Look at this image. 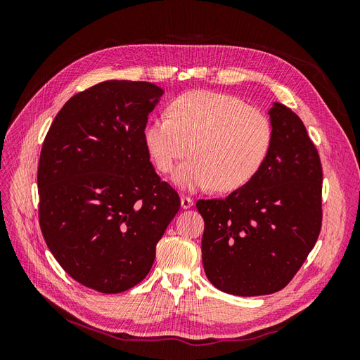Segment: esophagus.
<instances>
[{
	"label": "esophagus",
	"mask_w": 360,
	"mask_h": 360,
	"mask_svg": "<svg viewBox=\"0 0 360 360\" xmlns=\"http://www.w3.org/2000/svg\"><path fill=\"white\" fill-rule=\"evenodd\" d=\"M180 202H181V209H189V207L193 205V200L191 197H186V195H181Z\"/></svg>",
	"instance_id": "34e87169"
}]
</instances>
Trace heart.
Returning a JSON list of instances; mask_svg holds the SVG:
<instances>
[{
	"instance_id": "obj_1",
	"label": "heart",
	"mask_w": 360,
	"mask_h": 360,
	"mask_svg": "<svg viewBox=\"0 0 360 360\" xmlns=\"http://www.w3.org/2000/svg\"><path fill=\"white\" fill-rule=\"evenodd\" d=\"M169 115L151 117L144 144L158 171L174 172L179 188L197 191L214 186L230 192L245 186L263 167L274 139L269 117L240 97L209 90L179 96Z\"/></svg>"
}]
</instances>
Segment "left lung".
I'll use <instances>...</instances> for the list:
<instances>
[{"label":"left lung","instance_id":"left-lung-1","mask_svg":"<svg viewBox=\"0 0 360 360\" xmlns=\"http://www.w3.org/2000/svg\"><path fill=\"white\" fill-rule=\"evenodd\" d=\"M274 139L263 167L225 200H200L202 266L212 284L234 296L284 288L307 259L321 228L323 171L296 112L274 102Z\"/></svg>","mask_w":360,"mask_h":360}]
</instances>
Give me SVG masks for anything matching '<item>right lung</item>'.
Wrapping results in <instances>:
<instances>
[{
  "label": "right lung",
  "mask_w": 360,
  "mask_h": 360,
  "mask_svg": "<svg viewBox=\"0 0 360 360\" xmlns=\"http://www.w3.org/2000/svg\"><path fill=\"white\" fill-rule=\"evenodd\" d=\"M162 94L151 82L97 84L66 102L43 143V237L60 266L96 291L115 294L139 284L180 210L143 136Z\"/></svg>",
  "instance_id": "1"
}]
</instances>
